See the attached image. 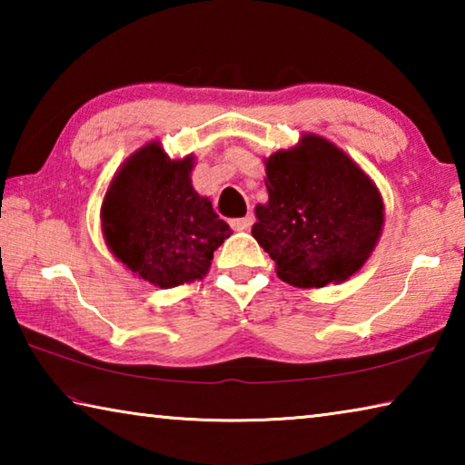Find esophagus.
<instances>
[{"label": "esophagus", "instance_id": "34e87169", "mask_svg": "<svg viewBox=\"0 0 465 465\" xmlns=\"http://www.w3.org/2000/svg\"><path fill=\"white\" fill-rule=\"evenodd\" d=\"M252 223H254V215L248 213L246 217H238V219H232L230 225L233 227L235 232H246L252 227Z\"/></svg>", "mask_w": 465, "mask_h": 465}]
</instances>
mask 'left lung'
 Listing matches in <instances>:
<instances>
[{
  "mask_svg": "<svg viewBox=\"0 0 465 465\" xmlns=\"http://www.w3.org/2000/svg\"><path fill=\"white\" fill-rule=\"evenodd\" d=\"M266 166L269 203L258 204L252 235L293 287H324L357 272L383 227L373 180L328 139L305 133Z\"/></svg>",
  "mask_w": 465,
  "mask_h": 465,
  "instance_id": "8db88e82",
  "label": "left lung"
}]
</instances>
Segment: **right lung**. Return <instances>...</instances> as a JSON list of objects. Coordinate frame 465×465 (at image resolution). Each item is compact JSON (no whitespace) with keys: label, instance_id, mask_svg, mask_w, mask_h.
<instances>
[{"label":"right lung","instance_id":"obj_1","mask_svg":"<svg viewBox=\"0 0 465 465\" xmlns=\"http://www.w3.org/2000/svg\"><path fill=\"white\" fill-rule=\"evenodd\" d=\"M194 157L170 160L157 141L137 149L110 183L102 233L110 252L152 285L203 279L232 230L193 188Z\"/></svg>","mask_w":465,"mask_h":465}]
</instances>
